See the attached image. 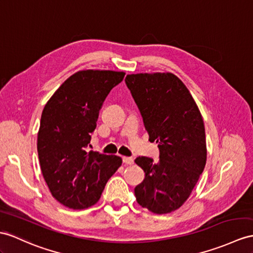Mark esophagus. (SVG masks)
I'll list each match as a JSON object with an SVG mask.
<instances>
[{"label":"esophagus","instance_id":"1","mask_svg":"<svg viewBox=\"0 0 253 253\" xmlns=\"http://www.w3.org/2000/svg\"><path fill=\"white\" fill-rule=\"evenodd\" d=\"M122 161H123V163L127 164V165H132L134 163L133 158H128V157H123L122 158Z\"/></svg>","mask_w":253,"mask_h":253}]
</instances>
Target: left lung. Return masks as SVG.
<instances>
[{
    "label": "left lung",
    "instance_id": "8db88e82",
    "mask_svg": "<svg viewBox=\"0 0 253 253\" xmlns=\"http://www.w3.org/2000/svg\"><path fill=\"white\" fill-rule=\"evenodd\" d=\"M126 84L143 117L149 139L158 143L160 159H135L145 178L134 189L138 204L153 213L177 211L204 170L205 126L193 96L173 73L126 75Z\"/></svg>",
    "mask_w": 253,
    "mask_h": 253
}]
</instances>
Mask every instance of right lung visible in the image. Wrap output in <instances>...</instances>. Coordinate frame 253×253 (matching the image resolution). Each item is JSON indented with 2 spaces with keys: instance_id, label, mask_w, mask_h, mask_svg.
<instances>
[{
  "instance_id": "right-lung-1",
  "label": "right lung",
  "mask_w": 253,
  "mask_h": 253,
  "mask_svg": "<svg viewBox=\"0 0 253 253\" xmlns=\"http://www.w3.org/2000/svg\"><path fill=\"white\" fill-rule=\"evenodd\" d=\"M125 72L78 71L67 78L42 109L38 152L51 195L71 209L100 200L108 179L122 164L118 156L87 151L106 96Z\"/></svg>"
}]
</instances>
